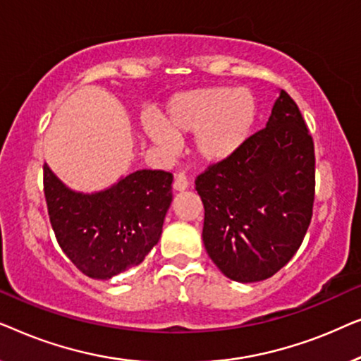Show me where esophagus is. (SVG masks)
<instances>
[{"mask_svg":"<svg viewBox=\"0 0 361 361\" xmlns=\"http://www.w3.org/2000/svg\"><path fill=\"white\" fill-rule=\"evenodd\" d=\"M187 187H189V180H187L184 172H179V174H177L176 179H174V189L182 192V190H185Z\"/></svg>","mask_w":361,"mask_h":361,"instance_id":"34e87169","label":"esophagus"}]
</instances>
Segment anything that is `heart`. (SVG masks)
I'll return each mask as SVG.
<instances>
[{"instance_id":"b5f03b06","label":"heart","mask_w":361,"mask_h":361,"mask_svg":"<svg viewBox=\"0 0 361 361\" xmlns=\"http://www.w3.org/2000/svg\"><path fill=\"white\" fill-rule=\"evenodd\" d=\"M159 120H142V130L157 147L172 154L177 151V137L194 135V154L205 164H219L233 156L250 136L256 102L243 88H195L171 97Z\"/></svg>"}]
</instances>
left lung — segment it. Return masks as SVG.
I'll use <instances>...</instances> for the list:
<instances>
[{
	"mask_svg": "<svg viewBox=\"0 0 361 361\" xmlns=\"http://www.w3.org/2000/svg\"><path fill=\"white\" fill-rule=\"evenodd\" d=\"M212 261L238 283L268 279L289 263L310 225L314 141L299 106L279 92L266 128L195 179Z\"/></svg>",
	"mask_w": 361,
	"mask_h": 361,
	"instance_id": "8db88e82",
	"label": "left lung"
}]
</instances>
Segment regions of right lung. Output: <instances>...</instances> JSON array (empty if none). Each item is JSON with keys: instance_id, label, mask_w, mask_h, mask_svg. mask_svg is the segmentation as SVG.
Masks as SVG:
<instances>
[{"instance_id": "1", "label": "right lung", "mask_w": 361, "mask_h": 361, "mask_svg": "<svg viewBox=\"0 0 361 361\" xmlns=\"http://www.w3.org/2000/svg\"><path fill=\"white\" fill-rule=\"evenodd\" d=\"M44 195L67 258L93 279H110L142 263L157 245L172 202V174L141 169L105 190H71L44 164Z\"/></svg>"}]
</instances>
